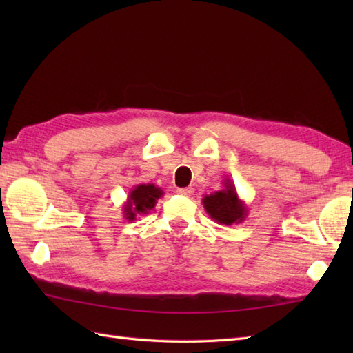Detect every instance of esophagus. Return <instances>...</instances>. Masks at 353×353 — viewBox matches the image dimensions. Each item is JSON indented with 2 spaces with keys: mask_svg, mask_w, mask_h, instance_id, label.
I'll list each match as a JSON object with an SVG mask.
<instances>
[{
  "mask_svg": "<svg viewBox=\"0 0 353 353\" xmlns=\"http://www.w3.org/2000/svg\"><path fill=\"white\" fill-rule=\"evenodd\" d=\"M177 192L181 194V196L190 197V196H192V194H194V188H191V186H188V188H179Z\"/></svg>",
  "mask_w": 353,
  "mask_h": 353,
  "instance_id": "1",
  "label": "esophagus"
}]
</instances>
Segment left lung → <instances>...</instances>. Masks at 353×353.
I'll use <instances>...</instances> for the list:
<instances>
[{"mask_svg":"<svg viewBox=\"0 0 353 353\" xmlns=\"http://www.w3.org/2000/svg\"><path fill=\"white\" fill-rule=\"evenodd\" d=\"M201 203L212 221L226 224V226L244 221L249 212L244 200L239 199L235 185L229 177L223 181V190L205 196L201 199Z\"/></svg>","mask_w":353,"mask_h":353,"instance_id":"8db88e82","label":"left lung"}]
</instances>
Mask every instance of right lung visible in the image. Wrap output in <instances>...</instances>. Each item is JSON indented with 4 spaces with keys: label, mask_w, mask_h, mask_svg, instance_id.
Wrapping results in <instances>:
<instances>
[{
    "label": "right lung",
    "mask_w": 353,
    "mask_h": 353,
    "mask_svg": "<svg viewBox=\"0 0 353 353\" xmlns=\"http://www.w3.org/2000/svg\"><path fill=\"white\" fill-rule=\"evenodd\" d=\"M163 196V191L154 183H141L133 186L123 205V214L127 221L137 220L139 215L148 214L156 206L157 200Z\"/></svg>",
    "instance_id": "obj_1"
}]
</instances>
